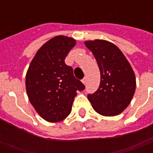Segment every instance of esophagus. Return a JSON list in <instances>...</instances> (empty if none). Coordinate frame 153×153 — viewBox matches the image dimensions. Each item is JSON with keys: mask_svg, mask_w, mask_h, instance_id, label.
I'll use <instances>...</instances> for the list:
<instances>
[{"mask_svg": "<svg viewBox=\"0 0 153 153\" xmlns=\"http://www.w3.org/2000/svg\"><path fill=\"white\" fill-rule=\"evenodd\" d=\"M86 82H87L86 78H83V79H82V83H83V84H86Z\"/></svg>", "mask_w": 153, "mask_h": 153, "instance_id": "1", "label": "esophagus"}]
</instances>
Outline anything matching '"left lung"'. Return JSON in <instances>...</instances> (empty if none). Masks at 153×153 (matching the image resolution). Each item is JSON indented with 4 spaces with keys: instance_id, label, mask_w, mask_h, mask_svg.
<instances>
[{
    "instance_id": "obj_1",
    "label": "left lung",
    "mask_w": 153,
    "mask_h": 153,
    "mask_svg": "<svg viewBox=\"0 0 153 153\" xmlns=\"http://www.w3.org/2000/svg\"><path fill=\"white\" fill-rule=\"evenodd\" d=\"M86 46L97 60L101 82L98 89L88 98L93 109L104 116L117 115L129 105L136 88L134 70L122 51L112 42L96 39Z\"/></svg>"
}]
</instances>
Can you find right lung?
<instances>
[{"instance_id":"right-lung-1","label":"right lung","mask_w":153,"mask_h":153,"mask_svg":"<svg viewBox=\"0 0 153 153\" xmlns=\"http://www.w3.org/2000/svg\"><path fill=\"white\" fill-rule=\"evenodd\" d=\"M76 44L74 38L59 35L44 43L32 60L26 74L29 102L41 117L59 122L70 115L77 91L85 87L74 76L65 59Z\"/></svg>"}]
</instances>
